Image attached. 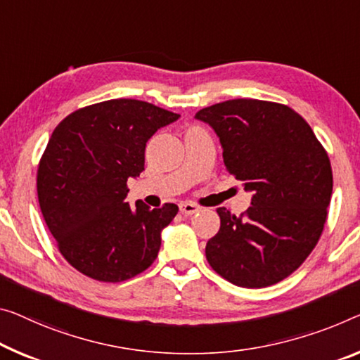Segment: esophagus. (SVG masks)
<instances>
[{
	"label": "esophagus",
	"mask_w": 360,
	"mask_h": 360,
	"mask_svg": "<svg viewBox=\"0 0 360 360\" xmlns=\"http://www.w3.org/2000/svg\"><path fill=\"white\" fill-rule=\"evenodd\" d=\"M199 209H201V207L196 206L195 202H188V201H185V202L180 204V212L185 214V215H193L195 212H198Z\"/></svg>",
	"instance_id": "obj_1"
}]
</instances>
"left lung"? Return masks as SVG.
Segmentation results:
<instances>
[{"mask_svg":"<svg viewBox=\"0 0 360 360\" xmlns=\"http://www.w3.org/2000/svg\"><path fill=\"white\" fill-rule=\"evenodd\" d=\"M224 149L226 172L252 193L245 214L219 207L206 259L225 280L264 288L291 275L317 245L333 190L328 154L285 104L229 99L198 110Z\"/></svg>","mask_w":360,"mask_h":360,"instance_id":"obj_1","label":"left lung"}]
</instances>
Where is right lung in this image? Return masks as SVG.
<instances>
[{
	"label": "right lung",
	"instance_id": "1",
	"mask_svg": "<svg viewBox=\"0 0 360 360\" xmlns=\"http://www.w3.org/2000/svg\"><path fill=\"white\" fill-rule=\"evenodd\" d=\"M180 115L138 99H109L69 114L38 164L43 219L65 261L98 281L129 280L156 261L175 204L127 202L145 170L149 138Z\"/></svg>",
	"mask_w": 360,
	"mask_h": 360
}]
</instances>
